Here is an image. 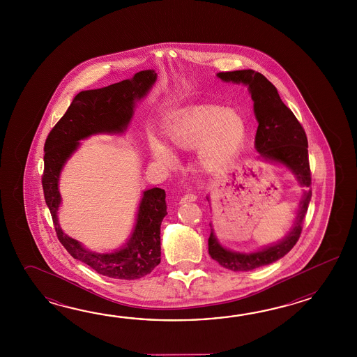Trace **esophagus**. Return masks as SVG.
Listing matches in <instances>:
<instances>
[{"instance_id":"1","label":"esophagus","mask_w":357,"mask_h":357,"mask_svg":"<svg viewBox=\"0 0 357 357\" xmlns=\"http://www.w3.org/2000/svg\"><path fill=\"white\" fill-rule=\"evenodd\" d=\"M197 195L195 194H192V192H190V194H186V195H183L181 197V204L183 203H191V202H195L197 200Z\"/></svg>"}]
</instances>
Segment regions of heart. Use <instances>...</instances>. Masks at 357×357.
<instances>
[{
    "mask_svg": "<svg viewBox=\"0 0 357 357\" xmlns=\"http://www.w3.org/2000/svg\"><path fill=\"white\" fill-rule=\"evenodd\" d=\"M246 125L235 109L204 106L180 114L166 130L168 143L177 149L197 145V163L204 171H214L227 163L243 144ZM153 160L165 167L175 165V155L167 145L149 139Z\"/></svg>",
    "mask_w": 357,
    "mask_h": 357,
    "instance_id": "b5f03b06",
    "label": "heart"
}]
</instances>
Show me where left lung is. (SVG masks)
I'll list each match as a JSON object with an SVG mask.
<instances>
[{
	"label": "left lung",
	"instance_id": "8db88e82",
	"mask_svg": "<svg viewBox=\"0 0 357 357\" xmlns=\"http://www.w3.org/2000/svg\"><path fill=\"white\" fill-rule=\"evenodd\" d=\"M217 76L223 82L248 85L251 99L254 100L255 117L259 122L255 135V148L260 158L284 165L294 172L303 186L310 188L307 137L296 116L282 102L273 84L266 76L254 70L218 73ZM310 199L311 190H307L303 192L294 226L280 243L250 254L236 252L225 249L217 241L212 228L208 238L209 255L223 268L234 272H248L281 259L296 245L300 238Z\"/></svg>",
	"mask_w": 357,
	"mask_h": 357
}]
</instances>
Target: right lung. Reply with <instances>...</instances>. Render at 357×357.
<instances>
[{
    "label": "right lung",
    "instance_id": "obj_1",
    "mask_svg": "<svg viewBox=\"0 0 357 357\" xmlns=\"http://www.w3.org/2000/svg\"><path fill=\"white\" fill-rule=\"evenodd\" d=\"M157 80L153 70L137 73L131 80H122L100 89L80 91L48 134L45 144V171L42 186L45 200L54 220L60 243L74 259L91 266L97 273L117 280H137L151 273L160 263V223L167 214L166 192L160 188L146 190L139 204L137 225L129 241L120 250L98 254L62 232L57 211L61 203L60 172L79 140L94 134L123 132L134 114L135 102L144 98Z\"/></svg>",
    "mask_w": 357,
    "mask_h": 357
}]
</instances>
